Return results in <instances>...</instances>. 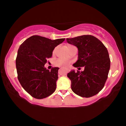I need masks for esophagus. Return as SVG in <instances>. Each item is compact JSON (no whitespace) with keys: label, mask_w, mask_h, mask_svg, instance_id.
<instances>
[{"label":"esophagus","mask_w":126,"mask_h":126,"mask_svg":"<svg viewBox=\"0 0 126 126\" xmlns=\"http://www.w3.org/2000/svg\"><path fill=\"white\" fill-rule=\"evenodd\" d=\"M65 71L66 72H67V73H68V72L70 71V70H69V69H65Z\"/></svg>","instance_id":"34e87169"}]
</instances>
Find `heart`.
Masks as SVG:
<instances>
[{
  "label": "heart",
  "mask_w": 126,
  "mask_h": 126,
  "mask_svg": "<svg viewBox=\"0 0 126 126\" xmlns=\"http://www.w3.org/2000/svg\"><path fill=\"white\" fill-rule=\"evenodd\" d=\"M74 46L73 45H68V50H69L72 47H74ZM57 50V48H54V50H53V54H54L56 52ZM70 63V61L67 60V59H61L59 58L57 59L56 61H54V65L56 66V67H68V65Z\"/></svg>",
  "instance_id": "b5f03b06"
}]
</instances>
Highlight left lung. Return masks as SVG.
Instances as JSON below:
<instances>
[{
  "label": "left lung",
  "instance_id": "obj_1",
  "mask_svg": "<svg viewBox=\"0 0 126 126\" xmlns=\"http://www.w3.org/2000/svg\"><path fill=\"white\" fill-rule=\"evenodd\" d=\"M66 39L78 49V61L73 65L76 68L84 67L83 71L75 72L72 70L68 73L72 90L82 97L97 94L104 87L110 69L107 49L98 38L91 35Z\"/></svg>",
  "mask_w": 126,
  "mask_h": 126
}]
</instances>
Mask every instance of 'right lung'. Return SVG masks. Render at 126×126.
Returning <instances> with one entry per match:
<instances>
[{"mask_svg":"<svg viewBox=\"0 0 126 126\" xmlns=\"http://www.w3.org/2000/svg\"><path fill=\"white\" fill-rule=\"evenodd\" d=\"M64 40L33 35L19 48L16 58L18 79L24 90L35 98H44L55 91L59 68L53 67L49 71L44 65L55 47Z\"/></svg>","mask_w":126,"mask_h":126,"instance_id":"1","label":"right lung"}]
</instances>
